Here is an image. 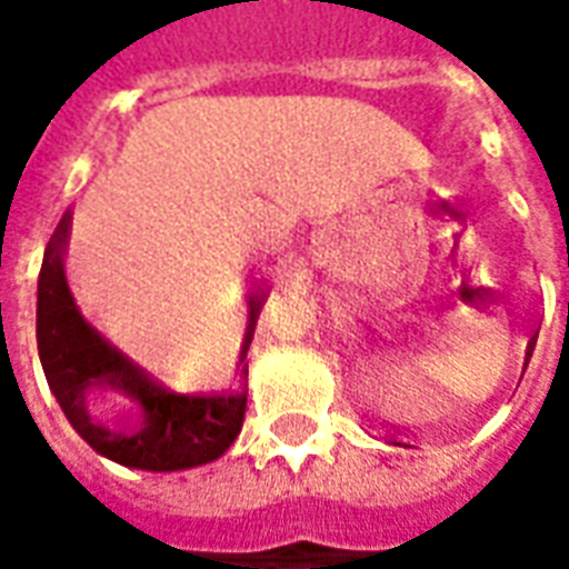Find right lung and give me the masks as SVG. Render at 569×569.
Instances as JSON below:
<instances>
[{"label": "right lung", "instance_id": "obj_1", "mask_svg": "<svg viewBox=\"0 0 569 569\" xmlns=\"http://www.w3.org/2000/svg\"><path fill=\"white\" fill-rule=\"evenodd\" d=\"M72 213L67 211L49 238L38 279V352L49 390L81 438L131 470L176 472L208 465L234 443L247 413V352L256 335L263 299H247V331L234 367V385L213 393H179L163 388L143 367L99 338L76 311L63 252L70 243ZM93 389H113L136 408V422L111 430L92 417L87 397Z\"/></svg>", "mask_w": 569, "mask_h": 569}]
</instances>
